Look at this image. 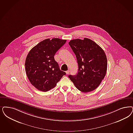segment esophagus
<instances>
[{
	"label": "esophagus",
	"mask_w": 133,
	"mask_h": 133,
	"mask_svg": "<svg viewBox=\"0 0 133 133\" xmlns=\"http://www.w3.org/2000/svg\"><path fill=\"white\" fill-rule=\"evenodd\" d=\"M69 72H70V71H69V70H68V71H66V74H69Z\"/></svg>",
	"instance_id": "esophagus-1"
}]
</instances>
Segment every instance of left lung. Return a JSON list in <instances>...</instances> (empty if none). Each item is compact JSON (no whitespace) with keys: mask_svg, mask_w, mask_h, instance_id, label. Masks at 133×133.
<instances>
[{"mask_svg":"<svg viewBox=\"0 0 133 133\" xmlns=\"http://www.w3.org/2000/svg\"><path fill=\"white\" fill-rule=\"evenodd\" d=\"M76 56L78 72L68 77L76 88L87 93L93 91L105 77L107 59L104 50L95 42L84 38L74 39L69 42Z\"/></svg>","mask_w":133,"mask_h":133,"instance_id":"obj_1","label":"left lung"}]
</instances>
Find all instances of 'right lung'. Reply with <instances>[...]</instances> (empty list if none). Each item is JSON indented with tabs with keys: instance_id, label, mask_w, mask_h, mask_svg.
Here are the masks:
<instances>
[{
	"instance_id": "obj_1",
	"label": "right lung",
	"mask_w": 133,
	"mask_h": 133,
	"mask_svg": "<svg viewBox=\"0 0 133 133\" xmlns=\"http://www.w3.org/2000/svg\"><path fill=\"white\" fill-rule=\"evenodd\" d=\"M66 40L46 39L29 51L25 62L26 75L38 90L46 92L54 88L66 73L61 71L54 56Z\"/></svg>"
}]
</instances>
